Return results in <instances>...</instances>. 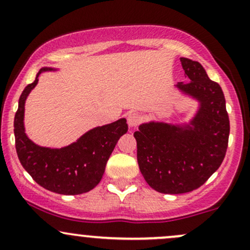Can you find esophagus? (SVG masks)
Instances as JSON below:
<instances>
[{
	"instance_id": "34e87169",
	"label": "esophagus",
	"mask_w": 250,
	"mask_h": 250,
	"mask_svg": "<svg viewBox=\"0 0 250 250\" xmlns=\"http://www.w3.org/2000/svg\"><path fill=\"white\" fill-rule=\"evenodd\" d=\"M141 121V116L138 115L137 113L135 112H130L127 116V122L129 125V127H136V125L140 123Z\"/></svg>"
}]
</instances>
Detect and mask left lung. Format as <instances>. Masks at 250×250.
Here are the masks:
<instances>
[{"mask_svg":"<svg viewBox=\"0 0 250 250\" xmlns=\"http://www.w3.org/2000/svg\"><path fill=\"white\" fill-rule=\"evenodd\" d=\"M190 83L177 87L200 102L185 127L163 122L143 123L135 131L137 162L144 179L156 191L180 194L200 188L224 161L229 119L220 85L198 62L180 58Z\"/></svg>","mask_w":250,"mask_h":250,"instance_id":"1","label":"left lung"}]
</instances>
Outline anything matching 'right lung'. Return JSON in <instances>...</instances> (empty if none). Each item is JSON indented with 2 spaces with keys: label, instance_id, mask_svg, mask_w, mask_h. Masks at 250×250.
I'll list each match as a JSON object with an SVG mask.
<instances>
[{
  "label": "right lung",
  "instance_id": "add662e5",
  "mask_svg": "<svg viewBox=\"0 0 250 250\" xmlns=\"http://www.w3.org/2000/svg\"><path fill=\"white\" fill-rule=\"evenodd\" d=\"M52 68L44 67L35 81L24 88L15 114L14 133L16 151L22 167L44 188L59 194L74 195L93 190L104 176L107 161L117 141L128 131L125 119L87 131L77 142L60 149L39 146L24 131V104L38 83L39 74Z\"/></svg>",
  "mask_w": 250,
  "mask_h": 250
}]
</instances>
